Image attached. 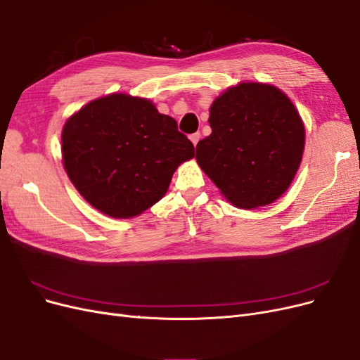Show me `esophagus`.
I'll list each match as a JSON object with an SVG mask.
<instances>
[{"label":"esophagus","mask_w":360,"mask_h":360,"mask_svg":"<svg viewBox=\"0 0 360 360\" xmlns=\"http://www.w3.org/2000/svg\"><path fill=\"white\" fill-rule=\"evenodd\" d=\"M191 141H192V144L197 147V144H198V141H200V138H201V135H200V132H195V134H192L191 136Z\"/></svg>","instance_id":"esophagus-1"}]
</instances>
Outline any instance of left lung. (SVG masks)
I'll return each mask as SVG.
<instances>
[{
    "label": "left lung",
    "mask_w": 360,
    "mask_h": 360,
    "mask_svg": "<svg viewBox=\"0 0 360 360\" xmlns=\"http://www.w3.org/2000/svg\"><path fill=\"white\" fill-rule=\"evenodd\" d=\"M212 134L197 144V162L224 197L240 209L278 200L299 169L304 127L274 85L243 82L210 108Z\"/></svg>",
    "instance_id": "1"
}]
</instances>
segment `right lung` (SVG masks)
<instances>
[{
  "mask_svg": "<svg viewBox=\"0 0 360 360\" xmlns=\"http://www.w3.org/2000/svg\"><path fill=\"white\" fill-rule=\"evenodd\" d=\"M63 163L97 210L132 217L167 193L174 171L195 156L172 117L127 94H110L73 114L61 134Z\"/></svg>",
  "mask_w": 360,
  "mask_h": 360,
  "instance_id": "obj_1",
  "label": "right lung"
}]
</instances>
